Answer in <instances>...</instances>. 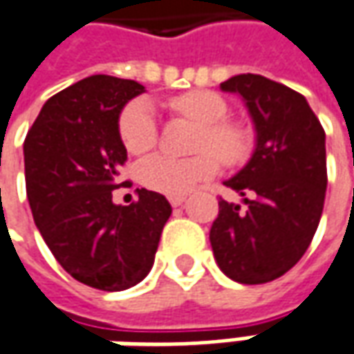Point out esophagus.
Here are the masks:
<instances>
[{
  "mask_svg": "<svg viewBox=\"0 0 354 354\" xmlns=\"http://www.w3.org/2000/svg\"><path fill=\"white\" fill-rule=\"evenodd\" d=\"M168 201H170V205H172V207H180V205L186 201V196H170Z\"/></svg>",
  "mask_w": 354,
  "mask_h": 354,
  "instance_id": "34e87169",
  "label": "esophagus"
}]
</instances>
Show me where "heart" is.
I'll return each instance as SVG.
<instances>
[{"label": "heart", "mask_w": 354, "mask_h": 354, "mask_svg": "<svg viewBox=\"0 0 354 354\" xmlns=\"http://www.w3.org/2000/svg\"><path fill=\"white\" fill-rule=\"evenodd\" d=\"M168 107L201 125L198 151L192 158H174L154 154L142 160L139 168L140 182L151 189L180 196L198 182L212 178L221 162L241 165L250 153L252 137L243 123L227 119L229 107L221 95L214 92H186L168 100ZM119 137L131 154L149 153L156 145L158 129L151 105L145 100H135L123 107L119 115Z\"/></svg>", "instance_id": "obj_1"}]
</instances>
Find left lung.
Here are the masks:
<instances>
[{"label": "left lung", "instance_id": "1", "mask_svg": "<svg viewBox=\"0 0 354 354\" xmlns=\"http://www.w3.org/2000/svg\"><path fill=\"white\" fill-rule=\"evenodd\" d=\"M239 93L257 131L254 153L225 182L245 200L219 201L209 241L219 268L241 284L276 280L304 257L327 188L325 131L301 93L261 74L221 84Z\"/></svg>", "mask_w": 354, "mask_h": 354}]
</instances>
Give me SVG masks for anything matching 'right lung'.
Returning <instances> with one entry per match:
<instances>
[{
  "instance_id": "obj_1",
  "label": "right lung",
  "mask_w": 354,
  "mask_h": 354,
  "mask_svg": "<svg viewBox=\"0 0 354 354\" xmlns=\"http://www.w3.org/2000/svg\"><path fill=\"white\" fill-rule=\"evenodd\" d=\"M142 92L135 80H80L43 105L23 145L27 198L46 247L72 278L105 292L151 272L172 214L162 194L145 188L129 205L113 203L127 160L119 113Z\"/></svg>"
}]
</instances>
